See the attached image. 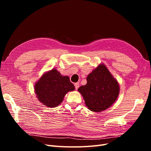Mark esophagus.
<instances>
[{
  "label": "esophagus",
  "mask_w": 151,
  "mask_h": 151,
  "mask_svg": "<svg viewBox=\"0 0 151 151\" xmlns=\"http://www.w3.org/2000/svg\"><path fill=\"white\" fill-rule=\"evenodd\" d=\"M74 86H75V88H76V89L77 90V89L79 88V83H75Z\"/></svg>",
  "instance_id": "esophagus-1"
}]
</instances>
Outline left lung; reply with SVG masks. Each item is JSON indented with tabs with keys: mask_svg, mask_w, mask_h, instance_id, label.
<instances>
[{
	"mask_svg": "<svg viewBox=\"0 0 151 151\" xmlns=\"http://www.w3.org/2000/svg\"><path fill=\"white\" fill-rule=\"evenodd\" d=\"M87 84L78 89L86 106L99 112L111 106L119 94V85L106 67L99 65L87 77Z\"/></svg>",
	"mask_w": 151,
	"mask_h": 151,
	"instance_id": "1",
	"label": "left lung"
}]
</instances>
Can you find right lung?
<instances>
[{"instance_id":"obj_1","label":"right lung","mask_w":151,"mask_h":151,"mask_svg":"<svg viewBox=\"0 0 151 151\" xmlns=\"http://www.w3.org/2000/svg\"><path fill=\"white\" fill-rule=\"evenodd\" d=\"M35 93L40 102L50 108L57 106L68 91L75 87L68 76H62L56 69L45 73L35 84Z\"/></svg>"}]
</instances>
